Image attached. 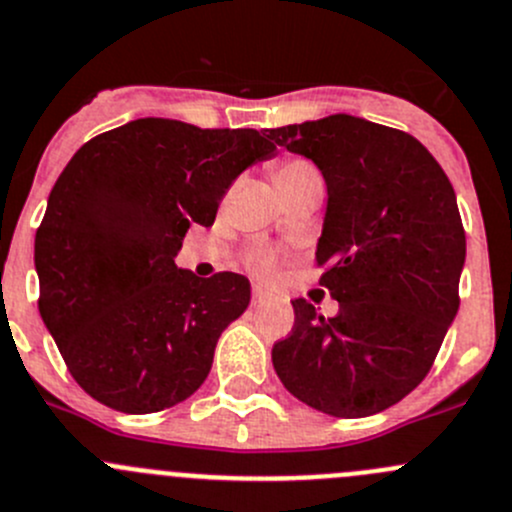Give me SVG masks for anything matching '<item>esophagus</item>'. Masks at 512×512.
Masks as SVG:
<instances>
[{
    "instance_id": "1",
    "label": "esophagus",
    "mask_w": 512,
    "mask_h": 512,
    "mask_svg": "<svg viewBox=\"0 0 512 512\" xmlns=\"http://www.w3.org/2000/svg\"><path fill=\"white\" fill-rule=\"evenodd\" d=\"M267 300H270V295H267V292L262 290V287H252V305L260 307V305H265Z\"/></svg>"
}]
</instances>
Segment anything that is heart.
Masks as SVG:
<instances>
[{
	"label": "heart",
	"mask_w": 512,
	"mask_h": 512,
	"mask_svg": "<svg viewBox=\"0 0 512 512\" xmlns=\"http://www.w3.org/2000/svg\"><path fill=\"white\" fill-rule=\"evenodd\" d=\"M272 177H275V185L282 195L297 190V187L322 182L320 170L310 160H305V157H282L272 167ZM247 267L257 277H270L275 272V255L270 250H250L247 252Z\"/></svg>",
	"instance_id": "heart-1"
}]
</instances>
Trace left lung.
Returning a JSON list of instances; mask_svg holds the SVG:
<instances>
[{"label": "left lung", "instance_id": "8db88e82", "mask_svg": "<svg viewBox=\"0 0 512 512\" xmlns=\"http://www.w3.org/2000/svg\"><path fill=\"white\" fill-rule=\"evenodd\" d=\"M267 137L325 177L315 262L340 302L325 317L305 297L292 300L295 325L272 347V365L310 408L367 418L425 380L458 312L465 230L453 185L413 135L350 114Z\"/></svg>", "mask_w": 512, "mask_h": 512}]
</instances>
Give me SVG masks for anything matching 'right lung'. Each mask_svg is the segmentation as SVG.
I'll return each instance as SVG.
<instances>
[{
  "label": "right lung",
  "mask_w": 512,
  "mask_h": 512,
  "mask_svg": "<svg viewBox=\"0 0 512 512\" xmlns=\"http://www.w3.org/2000/svg\"><path fill=\"white\" fill-rule=\"evenodd\" d=\"M272 150L257 130L145 117L92 137L64 167L34 240L39 315L97 403L157 413L210 375L250 282L197 277L175 257L190 225L210 227L235 177Z\"/></svg>",
  "instance_id": "add662e5"
}]
</instances>
